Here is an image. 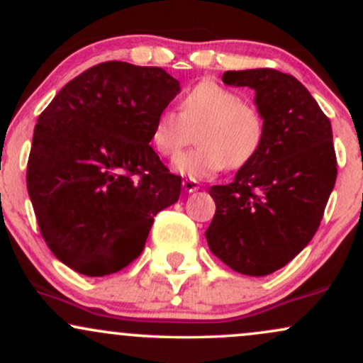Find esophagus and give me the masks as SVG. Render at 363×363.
I'll use <instances>...</instances> for the list:
<instances>
[{
    "label": "esophagus",
    "mask_w": 363,
    "mask_h": 363,
    "mask_svg": "<svg viewBox=\"0 0 363 363\" xmlns=\"http://www.w3.org/2000/svg\"><path fill=\"white\" fill-rule=\"evenodd\" d=\"M182 187H184L187 193H196L199 189V184L198 181H193V179H186V181H182Z\"/></svg>",
    "instance_id": "34e87169"
}]
</instances>
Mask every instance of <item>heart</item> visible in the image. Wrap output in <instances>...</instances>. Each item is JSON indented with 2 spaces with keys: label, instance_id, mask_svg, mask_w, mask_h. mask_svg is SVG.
I'll use <instances>...</instances> for the list:
<instances>
[{
  "label": "heart",
  "instance_id": "b5f03b06",
  "mask_svg": "<svg viewBox=\"0 0 363 363\" xmlns=\"http://www.w3.org/2000/svg\"><path fill=\"white\" fill-rule=\"evenodd\" d=\"M196 147L174 160L172 169L193 181L216 172L240 169L254 160L264 143V118L234 90L213 80L191 86L179 102V112L164 109L150 129V143L158 155L174 158L191 141Z\"/></svg>",
  "mask_w": 363,
  "mask_h": 363
}]
</instances>
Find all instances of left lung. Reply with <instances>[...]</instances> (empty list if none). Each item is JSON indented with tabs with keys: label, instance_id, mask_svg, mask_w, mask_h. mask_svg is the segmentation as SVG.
Segmentation results:
<instances>
[{
	"label": "left lung",
	"instance_id": "left-lung-1",
	"mask_svg": "<svg viewBox=\"0 0 363 363\" xmlns=\"http://www.w3.org/2000/svg\"><path fill=\"white\" fill-rule=\"evenodd\" d=\"M225 85L256 91L264 143L227 186H211L216 211L205 232L228 268L264 277L311 242L336 182L331 123L291 74L259 68L227 72Z\"/></svg>",
	"mask_w": 363,
	"mask_h": 363
}]
</instances>
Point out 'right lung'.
Instances as JSON below:
<instances>
[{
    "label": "right lung",
    "instance_id": "1",
    "mask_svg": "<svg viewBox=\"0 0 363 363\" xmlns=\"http://www.w3.org/2000/svg\"><path fill=\"white\" fill-rule=\"evenodd\" d=\"M179 90L157 66L107 61L66 83L37 119L28 196L45 244L74 272L126 268L153 216L179 199L181 177L148 145L153 119Z\"/></svg>",
    "mask_w": 363,
    "mask_h": 363
}]
</instances>
